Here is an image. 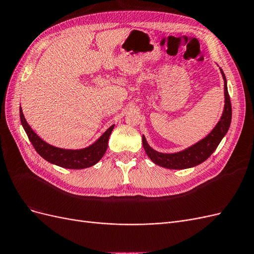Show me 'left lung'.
Masks as SVG:
<instances>
[{
    "label": "left lung",
    "instance_id": "1",
    "mask_svg": "<svg viewBox=\"0 0 254 254\" xmlns=\"http://www.w3.org/2000/svg\"><path fill=\"white\" fill-rule=\"evenodd\" d=\"M220 71L222 74V78L225 80L226 99L225 110L221 115L218 124L215 126L211 133L209 135H206L204 139L199 141L195 145L190 146V147L187 148L186 150H182L177 153H162L153 150L147 144V142H146L145 136L143 135L144 149L153 163L165 168H171V170H183V168L193 167L204 162V161L214 152V150L217 148V146L222 140V137L227 133L232 119V107L227 87V79L224 71H222L221 68Z\"/></svg>",
    "mask_w": 254,
    "mask_h": 254
}]
</instances>
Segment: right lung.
<instances>
[{"label": "right lung", "mask_w": 254, "mask_h": 254, "mask_svg": "<svg viewBox=\"0 0 254 254\" xmlns=\"http://www.w3.org/2000/svg\"><path fill=\"white\" fill-rule=\"evenodd\" d=\"M20 119L22 126L24 128L28 139L32 142L36 151L48 162L64 168H71V170H82V168H87L96 164L105 155L107 147H108L109 136L114 128V125H112L94 144L90 145L89 147L72 150L54 147V146L41 140L27 124L21 108Z\"/></svg>", "instance_id": "obj_1"}]
</instances>
